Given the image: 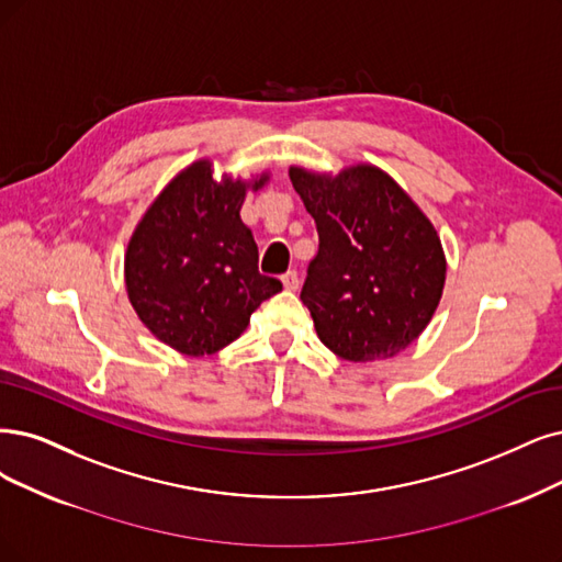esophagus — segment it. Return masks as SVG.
<instances>
[{"instance_id":"obj_1","label":"esophagus","mask_w":562,"mask_h":562,"mask_svg":"<svg viewBox=\"0 0 562 562\" xmlns=\"http://www.w3.org/2000/svg\"><path fill=\"white\" fill-rule=\"evenodd\" d=\"M299 273L296 270H286V273L282 276V284H284V289H289V292H294V289H299Z\"/></svg>"}]
</instances>
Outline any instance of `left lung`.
<instances>
[{"label": "left lung", "mask_w": 562, "mask_h": 562, "mask_svg": "<svg viewBox=\"0 0 562 562\" xmlns=\"http://www.w3.org/2000/svg\"><path fill=\"white\" fill-rule=\"evenodd\" d=\"M319 249L301 301L340 359H391L422 336L442 299L447 259L430 220L372 164L338 176L292 166Z\"/></svg>", "instance_id": "left-lung-1"}]
</instances>
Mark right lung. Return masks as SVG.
Returning a JSON list of instances; mask_svg holds the SVG:
<instances>
[{"instance_id":"right-lung-1","label":"right lung","mask_w":562,"mask_h":562,"mask_svg":"<svg viewBox=\"0 0 562 562\" xmlns=\"http://www.w3.org/2000/svg\"><path fill=\"white\" fill-rule=\"evenodd\" d=\"M252 182L213 178L211 159L180 171L138 222L124 255V284L138 319L187 357L234 342L249 315L282 289L259 273L255 236L240 220Z\"/></svg>"}]
</instances>
